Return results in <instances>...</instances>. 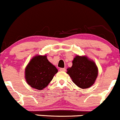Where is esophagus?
Returning a JSON list of instances; mask_svg holds the SVG:
<instances>
[{"mask_svg":"<svg viewBox=\"0 0 120 120\" xmlns=\"http://www.w3.org/2000/svg\"><path fill=\"white\" fill-rule=\"evenodd\" d=\"M60 71H66V69H65V68H60Z\"/></svg>","mask_w":120,"mask_h":120,"instance_id":"34e87169","label":"esophagus"}]
</instances>
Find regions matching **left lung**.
I'll list each match as a JSON object with an SVG mask.
<instances>
[{
    "label": "left lung",
    "instance_id": "left-lung-1",
    "mask_svg": "<svg viewBox=\"0 0 120 120\" xmlns=\"http://www.w3.org/2000/svg\"><path fill=\"white\" fill-rule=\"evenodd\" d=\"M72 63V66L67 69V73L73 82L82 89L92 86L98 75V69L94 62L86 56L76 55Z\"/></svg>",
    "mask_w": 120,
    "mask_h": 120
}]
</instances>
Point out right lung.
<instances>
[{
	"label": "right lung",
	"instance_id": "right-lung-1",
	"mask_svg": "<svg viewBox=\"0 0 120 120\" xmlns=\"http://www.w3.org/2000/svg\"><path fill=\"white\" fill-rule=\"evenodd\" d=\"M25 71L28 84L33 88L42 90L52 80L58 69L49 61L46 55H36L30 60Z\"/></svg>",
	"mask_w": 120,
	"mask_h": 120
}]
</instances>
